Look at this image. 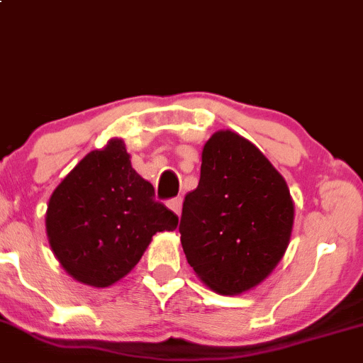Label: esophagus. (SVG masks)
<instances>
[{
  "mask_svg": "<svg viewBox=\"0 0 363 363\" xmlns=\"http://www.w3.org/2000/svg\"><path fill=\"white\" fill-rule=\"evenodd\" d=\"M182 202H183L182 197H174V199H171V201H168V203H166V206H168L174 214L180 216L182 214Z\"/></svg>",
  "mask_w": 363,
  "mask_h": 363,
  "instance_id": "1",
  "label": "esophagus"
}]
</instances>
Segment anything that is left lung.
<instances>
[{
	"instance_id": "left-lung-1",
	"label": "left lung",
	"mask_w": 363,
	"mask_h": 363,
	"mask_svg": "<svg viewBox=\"0 0 363 363\" xmlns=\"http://www.w3.org/2000/svg\"><path fill=\"white\" fill-rule=\"evenodd\" d=\"M295 207L286 182L252 142L219 130L202 149L201 180L182 211V247L221 295L262 283L283 259Z\"/></svg>"
}]
</instances>
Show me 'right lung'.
Here are the masks:
<instances>
[{
    "instance_id": "right-lung-1",
    "label": "right lung",
    "mask_w": 363,
    "mask_h": 363,
    "mask_svg": "<svg viewBox=\"0 0 363 363\" xmlns=\"http://www.w3.org/2000/svg\"><path fill=\"white\" fill-rule=\"evenodd\" d=\"M177 226L178 216L154 199L120 138L89 152L56 186L46 211L56 259L72 278L96 288L127 276L152 236Z\"/></svg>"
}]
</instances>
